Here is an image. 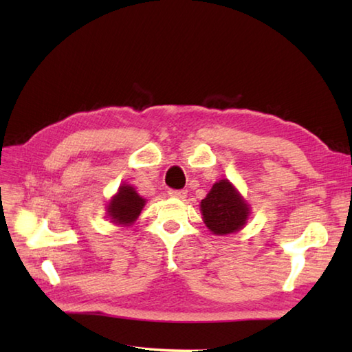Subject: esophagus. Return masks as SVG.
Listing matches in <instances>:
<instances>
[{"label":"esophagus","mask_w":352,"mask_h":352,"mask_svg":"<svg viewBox=\"0 0 352 352\" xmlns=\"http://www.w3.org/2000/svg\"><path fill=\"white\" fill-rule=\"evenodd\" d=\"M186 190H175V189H170V190H168V195L170 197V198H178V199H184L186 198Z\"/></svg>","instance_id":"34e87169"}]
</instances>
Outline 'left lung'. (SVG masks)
Returning <instances> with one entry per match:
<instances>
[{
    "instance_id": "1",
    "label": "left lung",
    "mask_w": 352,
    "mask_h": 352,
    "mask_svg": "<svg viewBox=\"0 0 352 352\" xmlns=\"http://www.w3.org/2000/svg\"><path fill=\"white\" fill-rule=\"evenodd\" d=\"M201 213L207 228L216 236H223L243 228L250 206L228 180H219L201 201Z\"/></svg>"
}]
</instances>
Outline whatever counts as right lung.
Segmentation results:
<instances>
[{"instance_id":"right-lung-1","label":"right lung","mask_w":352,"mask_h":352,"mask_svg":"<svg viewBox=\"0 0 352 352\" xmlns=\"http://www.w3.org/2000/svg\"><path fill=\"white\" fill-rule=\"evenodd\" d=\"M145 203L146 201L130 184H122L116 195L110 199L107 216L118 226L129 227L139 218Z\"/></svg>"}]
</instances>
